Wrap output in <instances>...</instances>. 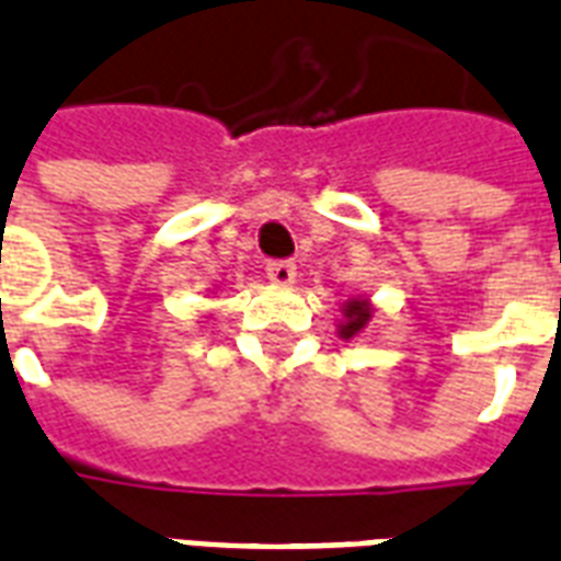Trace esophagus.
<instances>
[{"label": "esophagus", "mask_w": 561, "mask_h": 561, "mask_svg": "<svg viewBox=\"0 0 561 561\" xmlns=\"http://www.w3.org/2000/svg\"><path fill=\"white\" fill-rule=\"evenodd\" d=\"M267 279H271L273 285H282V288H288V285H294V279H297V264H294V262H271V264H267Z\"/></svg>", "instance_id": "obj_1"}]
</instances>
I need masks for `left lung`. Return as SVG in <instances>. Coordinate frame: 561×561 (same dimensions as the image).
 <instances>
[{
  "instance_id": "obj_1",
  "label": "left lung",
  "mask_w": 561,
  "mask_h": 561,
  "mask_svg": "<svg viewBox=\"0 0 561 561\" xmlns=\"http://www.w3.org/2000/svg\"><path fill=\"white\" fill-rule=\"evenodd\" d=\"M374 306H370V299L365 297H353L344 302V309H341V323H337V335L344 337V341H353L370 327V320H374Z\"/></svg>"
}]
</instances>
